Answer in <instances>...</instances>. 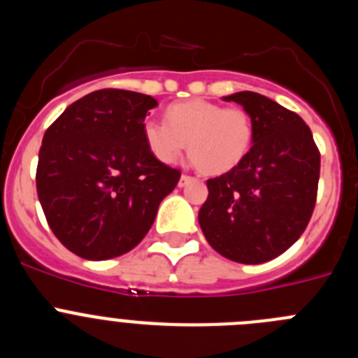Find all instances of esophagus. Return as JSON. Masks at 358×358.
<instances>
[{
    "instance_id": "esophagus-1",
    "label": "esophagus",
    "mask_w": 358,
    "mask_h": 358,
    "mask_svg": "<svg viewBox=\"0 0 358 358\" xmlns=\"http://www.w3.org/2000/svg\"><path fill=\"white\" fill-rule=\"evenodd\" d=\"M194 181V177H189V176H185V173H182L181 176V179H179V186H181V188H185L186 185H189V182Z\"/></svg>"
}]
</instances>
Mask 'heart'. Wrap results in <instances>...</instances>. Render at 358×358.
I'll list each match as a JSON object with an SVG mask.
<instances>
[{
	"mask_svg": "<svg viewBox=\"0 0 358 358\" xmlns=\"http://www.w3.org/2000/svg\"><path fill=\"white\" fill-rule=\"evenodd\" d=\"M166 123L145 120L143 140L148 152L163 164H173L188 143L192 161L208 176L236 169L252 143L251 116L208 100L173 103L164 113Z\"/></svg>",
	"mask_w": 358,
	"mask_h": 358,
	"instance_id": "obj_1",
	"label": "heart"
}]
</instances>
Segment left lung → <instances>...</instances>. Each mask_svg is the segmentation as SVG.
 Wrapping results in <instances>:
<instances>
[{
    "label": "left lung",
    "instance_id": "obj_1",
    "mask_svg": "<svg viewBox=\"0 0 358 358\" xmlns=\"http://www.w3.org/2000/svg\"><path fill=\"white\" fill-rule=\"evenodd\" d=\"M251 116L252 147L231 172L208 179L199 224L236 264L273 260L303 235L315 206L321 156L296 113L252 91L224 96Z\"/></svg>",
    "mask_w": 358,
    "mask_h": 358
}]
</instances>
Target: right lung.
I'll return each mask as SVG.
<instances>
[{
    "label": "right lung",
    "instance_id": "add662e5",
    "mask_svg": "<svg viewBox=\"0 0 358 358\" xmlns=\"http://www.w3.org/2000/svg\"><path fill=\"white\" fill-rule=\"evenodd\" d=\"M156 98L100 90L66 107L44 132L37 195L53 235L85 260L134 249L181 172L159 163L143 140Z\"/></svg>",
    "mask_w": 358,
    "mask_h": 358
}]
</instances>
